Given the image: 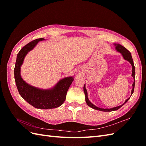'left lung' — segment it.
I'll return each mask as SVG.
<instances>
[{"label": "left lung", "mask_w": 146, "mask_h": 146, "mask_svg": "<svg viewBox=\"0 0 146 146\" xmlns=\"http://www.w3.org/2000/svg\"><path fill=\"white\" fill-rule=\"evenodd\" d=\"M114 46H115L116 47V51H117L118 52L120 53V54L122 55V56H123V59L125 60H127L129 61V62L131 64V66H132V74H131V76L133 77V79H134V82L133 85H132V86H133V88H132L131 90V96L132 95V94L133 93V91H134V88H135V66H134V63H133V58H132V56L131 55V53L126 48H125L123 46H121V44H116V43H114L113 44ZM83 91L84 92H85V101L87 104V105L90 107L91 108H93L94 110H99V111H115V110H118L119 108H120L122 106H123L129 100V99L130 98V97L129 98L127 99L125 102L123 104H122L121 105H119L117 106V107H114V108H101L99 107H96V105H94V104H92L91 102L90 101L89 99H88V92H87V90L86 89V87H85V84L83 86Z\"/></svg>", "instance_id": "left-lung-1"}]
</instances>
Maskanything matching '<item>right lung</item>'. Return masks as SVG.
<instances>
[{"label":"right lung","instance_id":"obj_1","mask_svg":"<svg viewBox=\"0 0 146 146\" xmlns=\"http://www.w3.org/2000/svg\"><path fill=\"white\" fill-rule=\"evenodd\" d=\"M43 40H45L43 38L36 39L23 47L17 55L14 73L16 85L22 98L35 108L46 110L57 108L64 103L68 90L74 80V77L61 79L54 87L49 89H40L29 85L23 80L21 75V67L26 55L33 49L39 41Z\"/></svg>","mask_w":146,"mask_h":146}]
</instances>
